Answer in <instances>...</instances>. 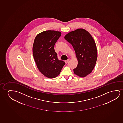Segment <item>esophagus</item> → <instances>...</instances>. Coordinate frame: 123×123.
<instances>
[{"mask_svg": "<svg viewBox=\"0 0 123 123\" xmlns=\"http://www.w3.org/2000/svg\"><path fill=\"white\" fill-rule=\"evenodd\" d=\"M69 59H68L67 60H66V61H65V62H66V63L67 64V63H68V62H69Z\"/></svg>", "mask_w": 123, "mask_h": 123, "instance_id": "1", "label": "esophagus"}]
</instances>
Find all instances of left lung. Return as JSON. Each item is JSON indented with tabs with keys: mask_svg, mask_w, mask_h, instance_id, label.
Here are the masks:
<instances>
[{
	"mask_svg": "<svg viewBox=\"0 0 123 123\" xmlns=\"http://www.w3.org/2000/svg\"><path fill=\"white\" fill-rule=\"evenodd\" d=\"M75 50L78 65L74 69L76 75L85 77L94 68L97 58L96 44L91 34L83 29H78L65 36Z\"/></svg>",
	"mask_w": 123,
	"mask_h": 123,
	"instance_id": "8db88e82",
	"label": "left lung"
}]
</instances>
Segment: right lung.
I'll return each mask as SVG.
<instances>
[{
	"label": "right lung",
	"instance_id": "right-lung-1",
	"mask_svg": "<svg viewBox=\"0 0 123 123\" xmlns=\"http://www.w3.org/2000/svg\"><path fill=\"white\" fill-rule=\"evenodd\" d=\"M61 32L48 30L37 35L32 48L33 56L39 71L45 76L53 78L61 72L65 62L59 60L54 46Z\"/></svg>",
	"mask_w": 123,
	"mask_h": 123
}]
</instances>
